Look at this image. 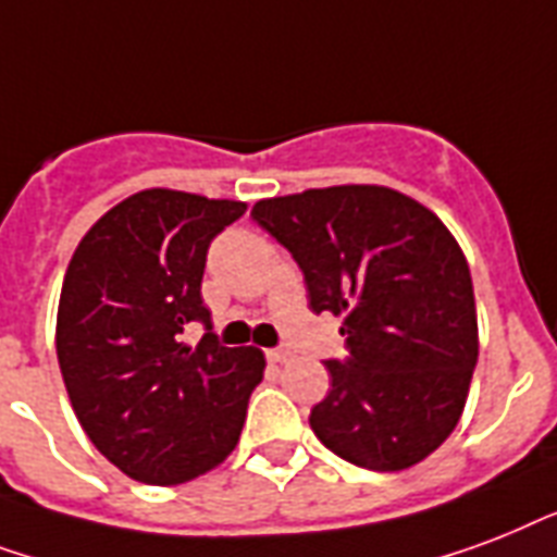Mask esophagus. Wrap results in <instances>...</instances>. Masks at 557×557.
<instances>
[{
    "label": "esophagus",
    "instance_id": "esophagus-1",
    "mask_svg": "<svg viewBox=\"0 0 557 557\" xmlns=\"http://www.w3.org/2000/svg\"><path fill=\"white\" fill-rule=\"evenodd\" d=\"M290 357V351H284V348H270V351H267V360H270V363H287Z\"/></svg>",
    "mask_w": 557,
    "mask_h": 557
}]
</instances>
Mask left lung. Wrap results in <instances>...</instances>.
<instances>
[{"instance_id":"left-lung-1","label":"left lung","mask_w":557,"mask_h":557,"mask_svg":"<svg viewBox=\"0 0 557 557\" xmlns=\"http://www.w3.org/2000/svg\"><path fill=\"white\" fill-rule=\"evenodd\" d=\"M252 218L290 249L310 308L343 317L348 360L310 409L327 450L369 471H407L462 418L480 327L462 247L433 211L386 185L267 197Z\"/></svg>"}]
</instances>
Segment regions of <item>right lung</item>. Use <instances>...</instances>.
I'll return each instance as SVG.
<instances>
[{
  "instance_id": "1",
  "label": "right lung",
  "mask_w": 557,
  "mask_h": 557,
  "mask_svg": "<svg viewBox=\"0 0 557 557\" xmlns=\"http://www.w3.org/2000/svg\"><path fill=\"white\" fill-rule=\"evenodd\" d=\"M247 211L174 188H145L101 214L77 244L58 305V363L77 421L131 480L183 485L235 450L264 351L188 346L211 327L200 282L211 238Z\"/></svg>"
}]
</instances>
